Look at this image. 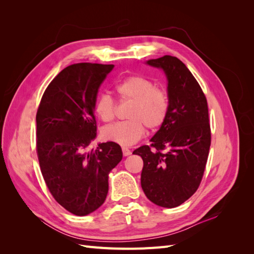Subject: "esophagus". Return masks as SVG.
<instances>
[{
  "mask_svg": "<svg viewBox=\"0 0 254 254\" xmlns=\"http://www.w3.org/2000/svg\"><path fill=\"white\" fill-rule=\"evenodd\" d=\"M122 151H123V155H124V157H127V156L131 155V150H130L127 147H122Z\"/></svg>",
  "mask_w": 254,
  "mask_h": 254,
  "instance_id": "34e87169",
  "label": "esophagus"
}]
</instances>
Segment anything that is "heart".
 <instances>
[{"mask_svg": "<svg viewBox=\"0 0 254 254\" xmlns=\"http://www.w3.org/2000/svg\"><path fill=\"white\" fill-rule=\"evenodd\" d=\"M122 102H131L127 112L129 120L119 122L103 130L105 139L122 146H131L145 134V127L157 131L162 127L170 113V98L150 79L140 75H130L115 86ZM97 117L105 123L115 118L117 105L108 94L99 95L94 105Z\"/></svg>", "mask_w": 254, "mask_h": 254, "instance_id": "heart-1", "label": "heart"}]
</instances>
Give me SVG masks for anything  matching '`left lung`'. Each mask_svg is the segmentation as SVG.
Wrapping results in <instances>:
<instances>
[{
    "label": "left lung",
    "mask_w": 254,
    "mask_h": 254,
    "mask_svg": "<svg viewBox=\"0 0 254 254\" xmlns=\"http://www.w3.org/2000/svg\"><path fill=\"white\" fill-rule=\"evenodd\" d=\"M147 64L160 67L167 77L170 113L165 124L133 153L142 157L141 186L151 202L176 207L200 186L211 146L206 97L180 59L165 55Z\"/></svg>",
    "instance_id": "obj_1"
}]
</instances>
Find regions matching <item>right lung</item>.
Masks as SVG:
<instances>
[{"label":"right lung","instance_id":"right-lung-1","mask_svg":"<svg viewBox=\"0 0 254 254\" xmlns=\"http://www.w3.org/2000/svg\"><path fill=\"white\" fill-rule=\"evenodd\" d=\"M113 64H74L45 89L36 115L37 155L54 199L68 212L84 216L97 210L108 194V175L123 158L114 142L98 144L94 105Z\"/></svg>","mask_w":254,"mask_h":254}]
</instances>
